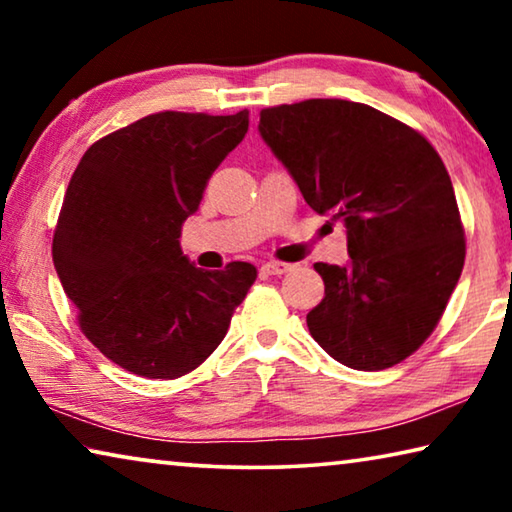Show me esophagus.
<instances>
[{
  "label": "esophagus",
  "mask_w": 512,
  "mask_h": 512,
  "mask_svg": "<svg viewBox=\"0 0 512 512\" xmlns=\"http://www.w3.org/2000/svg\"><path fill=\"white\" fill-rule=\"evenodd\" d=\"M291 264H284V262H266L264 266H262V271L266 273V275H284V273H289L291 271Z\"/></svg>",
  "instance_id": "obj_1"
}]
</instances>
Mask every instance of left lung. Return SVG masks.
I'll return each instance as SVG.
<instances>
[{
    "mask_svg": "<svg viewBox=\"0 0 512 512\" xmlns=\"http://www.w3.org/2000/svg\"><path fill=\"white\" fill-rule=\"evenodd\" d=\"M259 135L307 205L345 225L350 262H318L314 341L354 370L409 357L438 325L465 262L452 180L436 149L366 103L309 99L259 112Z\"/></svg>",
    "mask_w": 512,
    "mask_h": 512,
    "instance_id": "left-lung-1",
    "label": "left lung"
}]
</instances>
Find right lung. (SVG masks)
<instances>
[{"mask_svg": "<svg viewBox=\"0 0 512 512\" xmlns=\"http://www.w3.org/2000/svg\"><path fill=\"white\" fill-rule=\"evenodd\" d=\"M248 133L237 115L155 112L94 142L69 180L54 266L92 345L149 379L201 366L228 334L257 268H196L180 250L214 169Z\"/></svg>", "mask_w": 512, "mask_h": 512, "instance_id": "add662e5", "label": "right lung"}]
</instances>
